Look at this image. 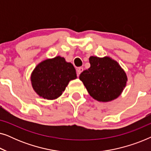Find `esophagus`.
<instances>
[{"label": "esophagus", "mask_w": 151, "mask_h": 151, "mask_svg": "<svg viewBox=\"0 0 151 151\" xmlns=\"http://www.w3.org/2000/svg\"><path fill=\"white\" fill-rule=\"evenodd\" d=\"M83 70H84V69L82 67H79V68H78V69H77V73H78V76H80V74L82 73V71H83Z\"/></svg>", "instance_id": "34e87169"}]
</instances>
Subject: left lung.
I'll list each match as a JSON object with an SVG mask.
<instances>
[{"label":"left lung","instance_id":"left-lung-1","mask_svg":"<svg viewBox=\"0 0 151 151\" xmlns=\"http://www.w3.org/2000/svg\"><path fill=\"white\" fill-rule=\"evenodd\" d=\"M89 63L90 68L82 72L79 78L90 96L102 102L118 98L128 80L124 70L109 56H91Z\"/></svg>","mask_w":151,"mask_h":151}]
</instances>
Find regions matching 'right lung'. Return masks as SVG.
<instances>
[{"instance_id": "right-lung-1", "label": "right lung", "mask_w": 151, "mask_h": 151, "mask_svg": "<svg viewBox=\"0 0 151 151\" xmlns=\"http://www.w3.org/2000/svg\"><path fill=\"white\" fill-rule=\"evenodd\" d=\"M77 78L71 63L65 58H47L38 64L31 74V83L34 91L40 98L55 100L59 98L71 80Z\"/></svg>"}]
</instances>
